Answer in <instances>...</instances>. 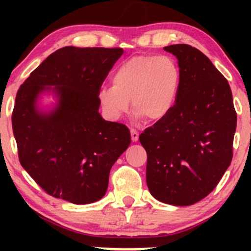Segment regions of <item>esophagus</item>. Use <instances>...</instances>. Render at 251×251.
<instances>
[{"instance_id": "obj_1", "label": "esophagus", "mask_w": 251, "mask_h": 251, "mask_svg": "<svg viewBox=\"0 0 251 251\" xmlns=\"http://www.w3.org/2000/svg\"><path fill=\"white\" fill-rule=\"evenodd\" d=\"M131 139L132 142H138V139H139V133H138V131L131 129Z\"/></svg>"}]
</instances>
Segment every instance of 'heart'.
<instances>
[{
  "label": "heart",
  "mask_w": 251,
  "mask_h": 251,
  "mask_svg": "<svg viewBox=\"0 0 251 251\" xmlns=\"http://www.w3.org/2000/svg\"><path fill=\"white\" fill-rule=\"evenodd\" d=\"M113 85L102 86L98 98L106 117L119 120L135 109L138 119L165 118L174 108L180 87L177 62L166 55H137L123 62L112 76Z\"/></svg>",
  "instance_id": "b5f03b06"
}]
</instances>
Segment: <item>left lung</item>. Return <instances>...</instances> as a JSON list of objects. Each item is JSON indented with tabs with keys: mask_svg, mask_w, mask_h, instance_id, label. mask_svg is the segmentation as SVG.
<instances>
[{
	"mask_svg": "<svg viewBox=\"0 0 251 251\" xmlns=\"http://www.w3.org/2000/svg\"><path fill=\"white\" fill-rule=\"evenodd\" d=\"M164 50L178 60L179 92L172 111L139 140L151 195L186 206L205 198L229 168L237 114L229 82L208 56L184 43Z\"/></svg>",
	"mask_w": 251,
	"mask_h": 251,
	"instance_id": "1",
	"label": "left lung"
}]
</instances>
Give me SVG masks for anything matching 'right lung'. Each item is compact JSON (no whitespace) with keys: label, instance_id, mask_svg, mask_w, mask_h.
Listing matches in <instances>:
<instances>
[{"label":"right lung","instance_id":"right-lung-1","mask_svg":"<svg viewBox=\"0 0 251 251\" xmlns=\"http://www.w3.org/2000/svg\"><path fill=\"white\" fill-rule=\"evenodd\" d=\"M122 48H77L54 51L17 91L11 124L19 159L48 195L74 204L105 196L111 168L128 148L124 124L106 122L98 93ZM51 90L58 102L50 112L37 98Z\"/></svg>","mask_w":251,"mask_h":251}]
</instances>
